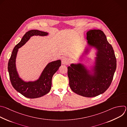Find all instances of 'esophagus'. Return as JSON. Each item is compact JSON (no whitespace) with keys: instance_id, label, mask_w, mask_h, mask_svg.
Here are the masks:
<instances>
[{"instance_id":"34e87169","label":"esophagus","mask_w":127,"mask_h":127,"mask_svg":"<svg viewBox=\"0 0 127 127\" xmlns=\"http://www.w3.org/2000/svg\"><path fill=\"white\" fill-rule=\"evenodd\" d=\"M62 63L63 64H69V60L66 58H64L62 60Z\"/></svg>"}]
</instances>
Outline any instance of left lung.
Wrapping results in <instances>:
<instances>
[{
	"label": "left lung",
	"instance_id": "8db88e82",
	"mask_svg": "<svg viewBox=\"0 0 127 127\" xmlns=\"http://www.w3.org/2000/svg\"><path fill=\"white\" fill-rule=\"evenodd\" d=\"M87 44L97 50L94 74L81 64H71L68 67L69 86L74 93L92 97L104 93L110 87L117 67V60L112 45L100 30H92L86 33ZM88 50V49H87Z\"/></svg>",
	"mask_w": 127,
	"mask_h": 127
}]
</instances>
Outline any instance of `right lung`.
Here are the masks:
<instances>
[{"mask_svg":"<svg viewBox=\"0 0 127 127\" xmlns=\"http://www.w3.org/2000/svg\"><path fill=\"white\" fill-rule=\"evenodd\" d=\"M48 34V32L35 30L27 32L23 36L21 42L14 48L8 61V71L11 83L17 92L27 98L40 97L50 91L52 77L61 65V61L58 60L48 63L37 80L25 82L19 77L16 69L15 59L18 49L23 46L32 36H45Z\"/></svg>","mask_w":127,"mask_h":127,"instance_id":"obj_1","label":"right lung"}]
</instances>
